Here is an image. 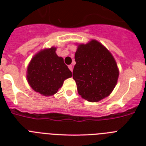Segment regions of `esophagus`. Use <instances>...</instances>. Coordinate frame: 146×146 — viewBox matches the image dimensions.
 Instances as JSON below:
<instances>
[{"label":"esophagus","instance_id":"1","mask_svg":"<svg viewBox=\"0 0 146 146\" xmlns=\"http://www.w3.org/2000/svg\"><path fill=\"white\" fill-rule=\"evenodd\" d=\"M68 67H69V69H70V70L73 72V66H72V65H69Z\"/></svg>","mask_w":146,"mask_h":146}]
</instances>
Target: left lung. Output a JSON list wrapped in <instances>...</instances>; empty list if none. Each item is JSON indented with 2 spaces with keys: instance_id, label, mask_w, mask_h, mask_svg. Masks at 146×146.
Segmentation results:
<instances>
[{
  "instance_id": "left-lung-1",
  "label": "left lung",
  "mask_w": 146,
  "mask_h": 146,
  "mask_svg": "<svg viewBox=\"0 0 146 146\" xmlns=\"http://www.w3.org/2000/svg\"><path fill=\"white\" fill-rule=\"evenodd\" d=\"M75 61L73 78L82 98L96 102L111 94L119 72L113 56L102 44L92 40L79 45Z\"/></svg>"
}]
</instances>
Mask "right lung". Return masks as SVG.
I'll return each instance as SVG.
<instances>
[{
	"label": "right lung",
	"mask_w": 146,
	"mask_h": 146,
	"mask_svg": "<svg viewBox=\"0 0 146 146\" xmlns=\"http://www.w3.org/2000/svg\"><path fill=\"white\" fill-rule=\"evenodd\" d=\"M56 48L42 50L31 60L27 70V80L33 90L48 96L57 93L72 72L64 64V59L55 53Z\"/></svg>",
	"instance_id": "obj_1"
}]
</instances>
